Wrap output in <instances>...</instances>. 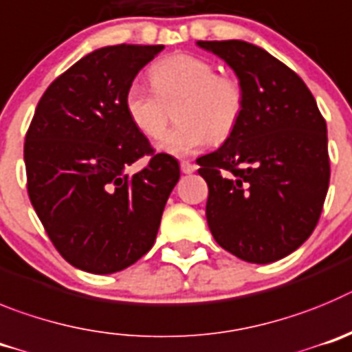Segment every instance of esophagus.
<instances>
[{"instance_id": "1", "label": "esophagus", "mask_w": 352, "mask_h": 352, "mask_svg": "<svg viewBox=\"0 0 352 352\" xmlns=\"http://www.w3.org/2000/svg\"><path fill=\"white\" fill-rule=\"evenodd\" d=\"M180 170L184 173H192L196 170V164H192L191 161H180Z\"/></svg>"}]
</instances>
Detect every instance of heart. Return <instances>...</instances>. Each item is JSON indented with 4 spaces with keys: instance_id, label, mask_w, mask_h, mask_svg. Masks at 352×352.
<instances>
[{
    "instance_id": "obj_1",
    "label": "heart",
    "mask_w": 352,
    "mask_h": 352,
    "mask_svg": "<svg viewBox=\"0 0 352 352\" xmlns=\"http://www.w3.org/2000/svg\"><path fill=\"white\" fill-rule=\"evenodd\" d=\"M153 89L133 82L124 93V112L142 135L160 138L168 113L166 105L181 100V122L157 142L172 156H188L208 142H224L242 119L245 94L236 78L219 75L214 63L191 54H175L157 61L148 72Z\"/></svg>"
}]
</instances>
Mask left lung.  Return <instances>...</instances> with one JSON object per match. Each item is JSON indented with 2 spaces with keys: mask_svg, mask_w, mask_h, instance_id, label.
<instances>
[{
  "mask_svg": "<svg viewBox=\"0 0 352 352\" xmlns=\"http://www.w3.org/2000/svg\"><path fill=\"white\" fill-rule=\"evenodd\" d=\"M198 45L231 66L245 94L235 131L196 160L208 186V228L243 261L286 258L314 231L328 192L326 121L305 82L261 47Z\"/></svg>",
  "mask_w": 352,
  "mask_h": 352,
  "instance_id": "1",
  "label": "left lung"
}]
</instances>
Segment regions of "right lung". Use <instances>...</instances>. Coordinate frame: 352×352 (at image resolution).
Segmentation results:
<instances>
[{
	"instance_id": "right-lung-1",
	"label": "right lung",
	"mask_w": 352,
	"mask_h": 352,
	"mask_svg": "<svg viewBox=\"0 0 352 352\" xmlns=\"http://www.w3.org/2000/svg\"><path fill=\"white\" fill-rule=\"evenodd\" d=\"M163 49L122 43L84 56L47 87L26 133L31 205L59 254L84 272H121L151 251L179 182L175 157L154 153L124 112L126 89Z\"/></svg>"
}]
</instances>
